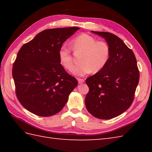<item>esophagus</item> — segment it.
<instances>
[{"label":"esophagus","mask_w":152,"mask_h":152,"mask_svg":"<svg viewBox=\"0 0 152 152\" xmlns=\"http://www.w3.org/2000/svg\"><path fill=\"white\" fill-rule=\"evenodd\" d=\"M78 81L79 83H82L85 82V80L83 79H81V78H78Z\"/></svg>","instance_id":"1"}]
</instances>
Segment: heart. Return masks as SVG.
Segmentation results:
<instances>
[{
  "mask_svg": "<svg viewBox=\"0 0 152 152\" xmlns=\"http://www.w3.org/2000/svg\"><path fill=\"white\" fill-rule=\"evenodd\" d=\"M73 50L82 51L80 62L74 66L71 72L76 76H84L93 70L97 72L108 63L110 50L108 45L104 42L97 41L95 38L88 34H82L74 38L71 42ZM60 64L64 69H70L73 62L71 50L66 44H63L58 51Z\"/></svg>",
  "mask_w": 152,
  "mask_h": 152,
  "instance_id": "1",
  "label": "heart"
}]
</instances>
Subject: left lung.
I'll use <instances>...</instances> for the list:
<instances>
[{
    "instance_id": "8db88e82",
    "label": "left lung",
    "mask_w": 152,
    "mask_h": 152,
    "mask_svg": "<svg viewBox=\"0 0 152 152\" xmlns=\"http://www.w3.org/2000/svg\"><path fill=\"white\" fill-rule=\"evenodd\" d=\"M104 38L110 50L108 63L86 80L89 91L85 99L88 111L94 117L109 119L130 107L139 82V70L133 51L116 35L91 31Z\"/></svg>"
}]
</instances>
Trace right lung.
<instances>
[{
    "mask_svg": "<svg viewBox=\"0 0 152 152\" xmlns=\"http://www.w3.org/2000/svg\"><path fill=\"white\" fill-rule=\"evenodd\" d=\"M79 27L46 29L23 45L13 65L12 76L19 102L42 117L57 114L78 81L59 63L58 51Z\"/></svg>",
    "mask_w": 152,
    "mask_h": 152,
    "instance_id": "obj_1",
    "label": "right lung"
}]
</instances>
